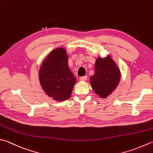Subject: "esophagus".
<instances>
[{"label": "esophagus", "instance_id": "34e87169", "mask_svg": "<svg viewBox=\"0 0 153 153\" xmlns=\"http://www.w3.org/2000/svg\"><path fill=\"white\" fill-rule=\"evenodd\" d=\"M87 78H88V77H87L86 76H85L81 77L80 78H79V79H80L81 81H86V80H87Z\"/></svg>", "mask_w": 153, "mask_h": 153}]
</instances>
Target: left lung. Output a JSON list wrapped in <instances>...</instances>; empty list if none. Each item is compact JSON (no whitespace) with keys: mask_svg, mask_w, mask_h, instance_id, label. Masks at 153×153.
Here are the masks:
<instances>
[{"mask_svg":"<svg viewBox=\"0 0 153 153\" xmlns=\"http://www.w3.org/2000/svg\"><path fill=\"white\" fill-rule=\"evenodd\" d=\"M121 73L110 56L97 58L95 64V73L90 77L92 89L101 98L111 94L118 85Z\"/></svg>","mask_w":153,"mask_h":153,"instance_id":"left-lung-1","label":"left lung"}]
</instances>
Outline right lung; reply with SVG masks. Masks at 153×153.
I'll use <instances>...</instances> for the list:
<instances>
[{
    "label": "right lung",
    "instance_id": "1",
    "mask_svg": "<svg viewBox=\"0 0 153 153\" xmlns=\"http://www.w3.org/2000/svg\"><path fill=\"white\" fill-rule=\"evenodd\" d=\"M68 61L66 51L58 48L50 53L40 69L39 80L42 88L47 95L57 101L68 100L76 83Z\"/></svg>",
    "mask_w": 153,
    "mask_h": 153
}]
</instances>
